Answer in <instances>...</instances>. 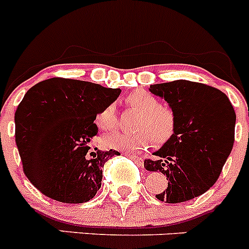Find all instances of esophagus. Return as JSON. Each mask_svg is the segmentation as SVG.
<instances>
[{"label":"esophagus","instance_id":"esophagus-1","mask_svg":"<svg viewBox=\"0 0 249 249\" xmlns=\"http://www.w3.org/2000/svg\"><path fill=\"white\" fill-rule=\"evenodd\" d=\"M127 156H128L131 160H133L137 164H140V166H143V158L142 157H138V156L133 155V153H127Z\"/></svg>","mask_w":249,"mask_h":249}]
</instances>
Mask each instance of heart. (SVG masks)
Instances as JSON below:
<instances>
[{
  "instance_id": "b5f03b06",
  "label": "heart",
  "mask_w": 249,
  "mask_h": 249,
  "mask_svg": "<svg viewBox=\"0 0 249 249\" xmlns=\"http://www.w3.org/2000/svg\"><path fill=\"white\" fill-rule=\"evenodd\" d=\"M129 108L141 112L136 122L137 131L116 132L103 138V146L120 151H138L153 146L160 147L168 143L177 131V117L169 106L160 105L158 98L149 92L133 91L126 97ZM117 112L113 105L103 107L94 117V123L101 131L108 132L116 128Z\"/></svg>"
}]
</instances>
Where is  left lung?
I'll return each mask as SVG.
<instances>
[{
  "label": "left lung",
  "instance_id": "left-lung-1",
  "mask_svg": "<svg viewBox=\"0 0 249 249\" xmlns=\"http://www.w3.org/2000/svg\"><path fill=\"white\" fill-rule=\"evenodd\" d=\"M149 91L164 98L177 117L175 137L155 152L160 160H144L146 169L167 176L168 186L156 198L190 201L218 179L234 143L236 112L223 92L204 83L177 80Z\"/></svg>",
  "mask_w": 249,
  "mask_h": 249
}]
</instances>
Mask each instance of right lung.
<instances>
[{
  "mask_svg": "<svg viewBox=\"0 0 249 249\" xmlns=\"http://www.w3.org/2000/svg\"><path fill=\"white\" fill-rule=\"evenodd\" d=\"M120 89L54 77L35 85L15 113V138L26 177L46 197L85 203L101 188L102 168L117 151H89L100 109Z\"/></svg>",
  "mask_w": 249,
  "mask_h": 249,
  "instance_id": "obj_1",
  "label": "right lung"
}]
</instances>
